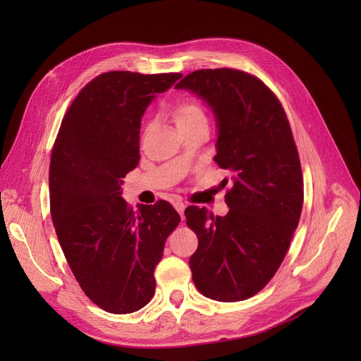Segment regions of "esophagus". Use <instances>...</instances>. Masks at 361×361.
<instances>
[{
	"label": "esophagus",
	"instance_id": "1",
	"mask_svg": "<svg viewBox=\"0 0 361 361\" xmlns=\"http://www.w3.org/2000/svg\"><path fill=\"white\" fill-rule=\"evenodd\" d=\"M174 207H176V211L180 214L181 219H184V209H185V204H184L183 202H176V203H174Z\"/></svg>",
	"mask_w": 361,
	"mask_h": 361
}]
</instances>
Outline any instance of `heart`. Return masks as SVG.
<instances>
[{
    "label": "heart",
    "mask_w": 361,
    "mask_h": 361,
    "mask_svg": "<svg viewBox=\"0 0 361 361\" xmlns=\"http://www.w3.org/2000/svg\"><path fill=\"white\" fill-rule=\"evenodd\" d=\"M173 116H174V121H176L177 127L195 124L199 121H206L203 109L193 99L178 101L177 105L174 106Z\"/></svg>",
    "instance_id": "b5f03b06"
}]
</instances>
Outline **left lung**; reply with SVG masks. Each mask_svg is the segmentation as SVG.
Returning a JSON list of instances; mask_svg holds the SVG:
<instances>
[{"label": "left lung", "mask_w": 361, "mask_h": 361, "mask_svg": "<svg viewBox=\"0 0 361 361\" xmlns=\"http://www.w3.org/2000/svg\"><path fill=\"white\" fill-rule=\"evenodd\" d=\"M176 89L212 109L215 161L231 174L228 214L214 216L197 206L184 212L199 238L188 260L193 282L216 301L250 298L281 267L302 209L301 165L286 111L263 82L233 68L193 71Z\"/></svg>", "instance_id": "1"}]
</instances>
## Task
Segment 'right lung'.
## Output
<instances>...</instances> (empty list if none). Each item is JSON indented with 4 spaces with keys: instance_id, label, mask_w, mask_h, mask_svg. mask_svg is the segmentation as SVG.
Wrapping results in <instances>:
<instances>
[{
    "instance_id": "1",
    "label": "right lung",
    "mask_w": 361,
    "mask_h": 361,
    "mask_svg": "<svg viewBox=\"0 0 361 361\" xmlns=\"http://www.w3.org/2000/svg\"><path fill=\"white\" fill-rule=\"evenodd\" d=\"M180 73L109 71L73 101L49 164L54 228L85 294L114 314L145 307L155 268L180 215L166 200L137 204L121 197L123 178L139 164L142 117Z\"/></svg>"
}]
</instances>
